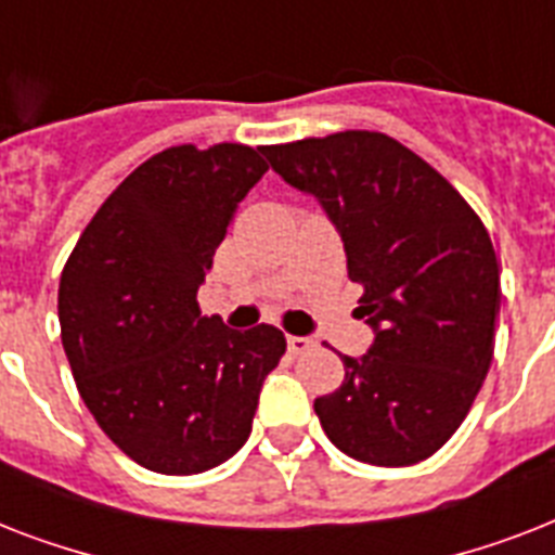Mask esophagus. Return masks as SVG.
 I'll list each match as a JSON object with an SVG mask.
<instances>
[{
  "instance_id": "34e87169",
  "label": "esophagus",
  "mask_w": 555,
  "mask_h": 555,
  "mask_svg": "<svg viewBox=\"0 0 555 555\" xmlns=\"http://www.w3.org/2000/svg\"><path fill=\"white\" fill-rule=\"evenodd\" d=\"M311 348H313L311 337H287V351H291V354H308Z\"/></svg>"
}]
</instances>
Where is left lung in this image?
Returning <instances> with one entry per match:
<instances>
[{
  "label": "left lung",
  "mask_w": 555,
  "mask_h": 555,
  "mask_svg": "<svg viewBox=\"0 0 555 555\" xmlns=\"http://www.w3.org/2000/svg\"><path fill=\"white\" fill-rule=\"evenodd\" d=\"M273 172L308 192L346 244L357 313L374 328L346 379L317 397L331 443L354 461L412 466L447 443L490 371L501 308L490 233L461 192L383 132L264 146Z\"/></svg>",
  "instance_id": "8db88e82"
}]
</instances>
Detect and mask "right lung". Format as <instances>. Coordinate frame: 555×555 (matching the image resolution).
I'll return each instance as SVG.
<instances>
[{
    "label": "right lung",
    "instance_id": "right-lung-1",
    "mask_svg": "<svg viewBox=\"0 0 555 555\" xmlns=\"http://www.w3.org/2000/svg\"><path fill=\"white\" fill-rule=\"evenodd\" d=\"M261 150L192 143L152 155L94 212L60 279V328L77 391L134 464L195 475L250 438L261 383L285 354L273 325L201 317L198 287Z\"/></svg>",
    "mask_w": 555,
    "mask_h": 555
}]
</instances>
